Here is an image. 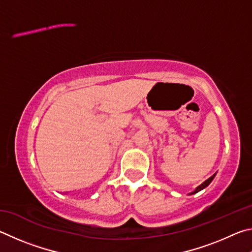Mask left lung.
Instances as JSON below:
<instances>
[{
  "mask_svg": "<svg viewBox=\"0 0 252 252\" xmlns=\"http://www.w3.org/2000/svg\"><path fill=\"white\" fill-rule=\"evenodd\" d=\"M215 176H216V175L211 176V177H210L209 179H207L205 183H202V184L200 185V186H198V187L196 188V190H195V191H192V192L190 193V195H192V193H196V192H198V191H200V190H202V189H204V188H206V187L208 186V185H209L211 182H213V179L215 178Z\"/></svg>",
  "mask_w": 252,
  "mask_h": 252,
  "instance_id": "obj_1",
  "label": "left lung"
}]
</instances>
